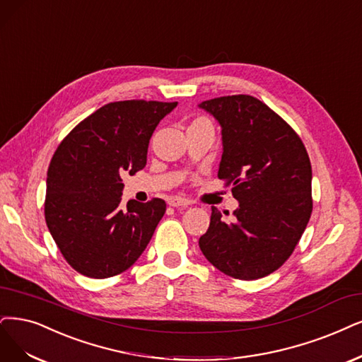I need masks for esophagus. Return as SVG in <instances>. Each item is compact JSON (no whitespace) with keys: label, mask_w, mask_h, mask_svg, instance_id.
Here are the masks:
<instances>
[{"label":"esophagus","mask_w":362,"mask_h":362,"mask_svg":"<svg viewBox=\"0 0 362 362\" xmlns=\"http://www.w3.org/2000/svg\"><path fill=\"white\" fill-rule=\"evenodd\" d=\"M168 204L171 207H188L189 204H192V202H189V199H186V198H182V197H171L168 199Z\"/></svg>","instance_id":"34e87169"}]
</instances>
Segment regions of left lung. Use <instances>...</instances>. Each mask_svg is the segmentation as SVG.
<instances>
[{"label": "left lung", "mask_w": 362, "mask_h": 362, "mask_svg": "<svg viewBox=\"0 0 362 362\" xmlns=\"http://www.w3.org/2000/svg\"><path fill=\"white\" fill-rule=\"evenodd\" d=\"M199 107L222 127L218 177L233 185L240 203L233 222L211 207L199 249L226 276H269L292 255L312 215L309 153L286 120L255 97H219Z\"/></svg>", "instance_id": "obj_1"}]
</instances>
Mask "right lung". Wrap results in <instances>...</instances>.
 Returning <instances> with one entry per match:
<instances>
[{
    "label": "right lung",
    "mask_w": 362,
    "mask_h": 362,
    "mask_svg": "<svg viewBox=\"0 0 362 362\" xmlns=\"http://www.w3.org/2000/svg\"><path fill=\"white\" fill-rule=\"evenodd\" d=\"M177 101L128 100L103 105L66 136L50 160L45 218L62 257L92 279L124 273L149 245L167 204L152 198L120 206L122 176L146 165L159 120Z\"/></svg>",
    "instance_id": "right-lung-1"
}]
</instances>
